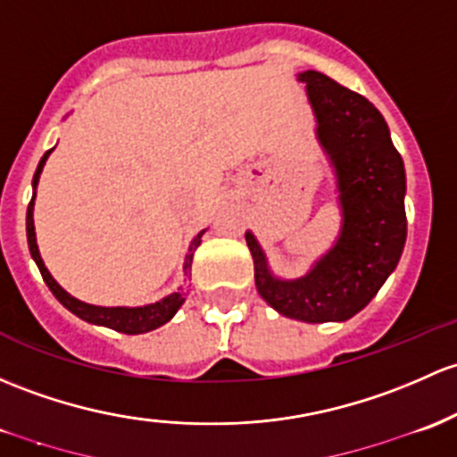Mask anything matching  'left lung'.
<instances>
[{"mask_svg": "<svg viewBox=\"0 0 457 457\" xmlns=\"http://www.w3.org/2000/svg\"><path fill=\"white\" fill-rule=\"evenodd\" d=\"M317 118V140L335 168L342 229L306 276L280 280L252 232L256 289L269 306L293 320L345 321L377 295L396 269L407 238L405 166L378 109L321 71H302Z\"/></svg>", "mask_w": 457, "mask_h": 457, "instance_id": "8db88e82", "label": "left lung"}]
</instances>
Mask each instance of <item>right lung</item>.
<instances>
[{"label": "right lung", "mask_w": 457, "mask_h": 457, "mask_svg": "<svg viewBox=\"0 0 457 457\" xmlns=\"http://www.w3.org/2000/svg\"><path fill=\"white\" fill-rule=\"evenodd\" d=\"M50 153L52 151H47L46 155L41 157V162H38V166H37L35 179H32V188H35V195H37L38 177H41V170H43V166H46V160H47V155H50ZM35 195H32L30 204H28V214H26L28 247H30L32 258H35V262H37L38 271H41L43 280H46V285L50 287V291L54 293L56 300H59L67 311H71V313H74L76 317L89 321V324L107 326V328H113V330H118V333H127V335L148 333V330L160 328L162 324H166L168 320H172V315L179 311V306L184 304V300H186V291L181 289V287L175 293H170V295H166L164 300L155 302V304L133 306V309H129V306H94V304H87V302H80V300H76V297H71L70 293H67L63 287H61L59 282H56L54 278L50 276V271H47L46 265H43L41 253H38L37 234H35V219H32V210H35ZM204 234H205V229H204V232L196 234V238L190 245L188 256H186V262H184L186 276H188V269L192 265V256H195V249L199 247L201 237H204Z\"/></svg>", "instance_id": "right-lung-1"}]
</instances>
